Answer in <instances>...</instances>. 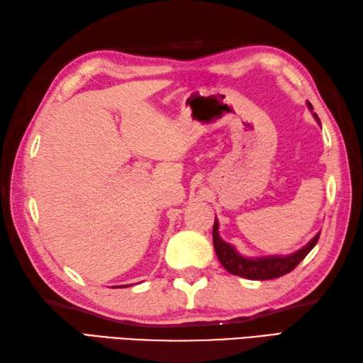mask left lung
Returning <instances> with one entry per match:
<instances>
[{
    "instance_id": "obj_1",
    "label": "left lung",
    "mask_w": 363,
    "mask_h": 363,
    "mask_svg": "<svg viewBox=\"0 0 363 363\" xmlns=\"http://www.w3.org/2000/svg\"><path fill=\"white\" fill-rule=\"evenodd\" d=\"M308 108L313 111V106L307 103ZM315 119L320 122L318 116L313 113ZM219 223L218 219H214V225H213V244H214V250H216V255L219 258L220 264L230 272V274L240 276L244 279H250V280H268V279H276L280 276H285L288 272H291L296 266H298L302 260H304L306 255L315 247V244L318 242V238H320V233L315 235V238L306 244L304 247L296 250L291 255H285V257H258V258H246L236 252L235 247L223 241V238L219 236Z\"/></svg>"
}]
</instances>
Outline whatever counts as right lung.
Wrapping results in <instances>:
<instances>
[{
	"label": "right lung",
	"instance_id": "1",
	"mask_svg": "<svg viewBox=\"0 0 363 363\" xmlns=\"http://www.w3.org/2000/svg\"><path fill=\"white\" fill-rule=\"evenodd\" d=\"M123 286H128V285H123Z\"/></svg>",
	"mask_w": 363,
	"mask_h": 363
}]
</instances>
